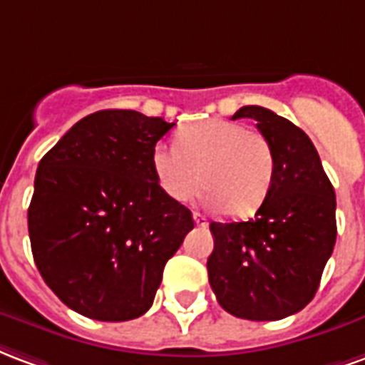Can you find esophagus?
Wrapping results in <instances>:
<instances>
[{
    "label": "esophagus",
    "instance_id": "1",
    "mask_svg": "<svg viewBox=\"0 0 365 365\" xmlns=\"http://www.w3.org/2000/svg\"><path fill=\"white\" fill-rule=\"evenodd\" d=\"M194 223H196L198 227H206V225H208V220H206V217H204L202 214H198V212H196V214H194Z\"/></svg>",
    "mask_w": 365,
    "mask_h": 365
}]
</instances>
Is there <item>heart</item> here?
Segmentation results:
<instances>
[{
    "mask_svg": "<svg viewBox=\"0 0 365 365\" xmlns=\"http://www.w3.org/2000/svg\"><path fill=\"white\" fill-rule=\"evenodd\" d=\"M272 145L264 134L233 120H202L177 134V145L157 143L151 171L167 198L186 202L202 186L204 200L247 217L260 208L274 180Z\"/></svg>",
    "mask_w": 365,
    "mask_h": 365,
    "instance_id": "heart-1",
    "label": "heart"
}]
</instances>
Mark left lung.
I'll return each mask as SVG.
<instances>
[{
	"label": "left lung",
	"mask_w": 365,
	"mask_h": 365,
	"mask_svg": "<svg viewBox=\"0 0 365 365\" xmlns=\"http://www.w3.org/2000/svg\"><path fill=\"white\" fill-rule=\"evenodd\" d=\"M255 118L272 145L270 192L249 222L210 223V286L235 317L278 321L313 299L336 241V196L309 135L264 106L233 114Z\"/></svg>",
	"instance_id": "8db88e82"
}]
</instances>
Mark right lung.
<instances>
[{"instance_id":"obj_1","label":"right lung","mask_w":365,"mask_h":365,"mask_svg":"<svg viewBox=\"0 0 365 365\" xmlns=\"http://www.w3.org/2000/svg\"><path fill=\"white\" fill-rule=\"evenodd\" d=\"M175 124L135 110H98L42 157L29 206L38 272L60 299L95 321L150 309L163 268L194 227L167 198L151 151Z\"/></svg>"}]
</instances>
